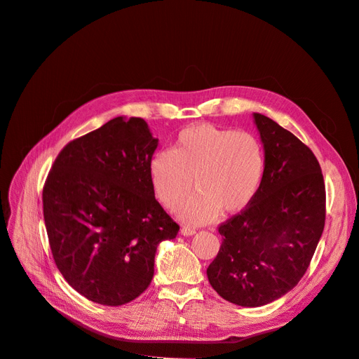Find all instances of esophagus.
Segmentation results:
<instances>
[{"mask_svg": "<svg viewBox=\"0 0 359 359\" xmlns=\"http://www.w3.org/2000/svg\"><path fill=\"white\" fill-rule=\"evenodd\" d=\"M180 233H182L183 236H194V234L196 233V230H195V229H191V227H183V229L180 230Z\"/></svg>", "mask_w": 359, "mask_h": 359, "instance_id": "esophagus-1", "label": "esophagus"}]
</instances>
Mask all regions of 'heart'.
Masks as SVG:
<instances>
[{"label":"heart","mask_w":359,"mask_h":359,"mask_svg":"<svg viewBox=\"0 0 359 359\" xmlns=\"http://www.w3.org/2000/svg\"><path fill=\"white\" fill-rule=\"evenodd\" d=\"M266 170L260 140L246 130L199 123L179 132L168 151H160L148 164L156 198L168 210L180 206L192 192L180 217L202 224L243 211L257 195Z\"/></svg>","instance_id":"b5f03b06"}]
</instances>
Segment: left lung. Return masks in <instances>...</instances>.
<instances>
[{
    "label": "left lung",
    "instance_id": "left-lung-1",
    "mask_svg": "<svg viewBox=\"0 0 359 359\" xmlns=\"http://www.w3.org/2000/svg\"><path fill=\"white\" fill-rule=\"evenodd\" d=\"M266 157L255 199L222 222V243L206 269L212 288L233 304L260 307L304 276L322 237L326 189L313 151L290 130L253 113Z\"/></svg>",
    "mask_w": 359,
    "mask_h": 359
}]
</instances>
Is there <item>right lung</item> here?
Segmentation results:
<instances>
[{
	"mask_svg": "<svg viewBox=\"0 0 359 359\" xmlns=\"http://www.w3.org/2000/svg\"><path fill=\"white\" fill-rule=\"evenodd\" d=\"M158 140L141 118H115L68 142L43 186L56 268L87 299L122 306L154 276V257L179 225L158 203L148 164Z\"/></svg>",
	"mask_w": 359,
	"mask_h": 359,
	"instance_id": "right-lung-1",
	"label": "right lung"
}]
</instances>
